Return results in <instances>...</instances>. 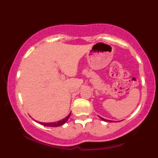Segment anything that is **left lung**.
Segmentation results:
<instances>
[{"label":"left lung","mask_w":158,"mask_h":158,"mask_svg":"<svg viewBox=\"0 0 158 158\" xmlns=\"http://www.w3.org/2000/svg\"><path fill=\"white\" fill-rule=\"evenodd\" d=\"M100 118H101L102 120H104V121H105V122H113V121H111V120H108V119H104V118H102V117H99Z\"/></svg>","instance_id":"obj_1"}]
</instances>
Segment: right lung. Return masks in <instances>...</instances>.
<instances>
[{
  "instance_id": "add662e5",
  "label": "right lung",
  "mask_w": 158,
  "mask_h": 158,
  "mask_svg": "<svg viewBox=\"0 0 158 158\" xmlns=\"http://www.w3.org/2000/svg\"><path fill=\"white\" fill-rule=\"evenodd\" d=\"M71 113L68 114V115L65 117V118L61 119V121H59L57 122H50V123H43V122H39V124H41L44 126H45V127H59V126H61L63 124H64L65 122H67V120L69 118L70 116Z\"/></svg>"
}]
</instances>
